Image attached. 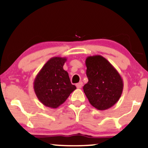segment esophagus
<instances>
[{"instance_id": "esophagus-1", "label": "esophagus", "mask_w": 148, "mask_h": 148, "mask_svg": "<svg viewBox=\"0 0 148 148\" xmlns=\"http://www.w3.org/2000/svg\"><path fill=\"white\" fill-rule=\"evenodd\" d=\"M76 88H82V86H83V83L81 81V82L76 84Z\"/></svg>"}]
</instances>
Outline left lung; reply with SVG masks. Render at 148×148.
<instances>
[{"label": "left lung", "instance_id": "1", "mask_svg": "<svg viewBox=\"0 0 148 148\" xmlns=\"http://www.w3.org/2000/svg\"><path fill=\"white\" fill-rule=\"evenodd\" d=\"M86 75L88 82L84 86L90 104L103 111L118 102L123 90V80L116 69L100 55L87 57Z\"/></svg>", "mask_w": 148, "mask_h": 148}]
</instances>
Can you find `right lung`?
<instances>
[{"instance_id": "1", "label": "right lung", "mask_w": 148, "mask_h": 148, "mask_svg": "<svg viewBox=\"0 0 148 148\" xmlns=\"http://www.w3.org/2000/svg\"><path fill=\"white\" fill-rule=\"evenodd\" d=\"M65 57H53L47 61L37 74L33 88L37 99L45 106L56 108L68 98L76 86L70 82L63 65Z\"/></svg>"}]
</instances>
